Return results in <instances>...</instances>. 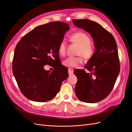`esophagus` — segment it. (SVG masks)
<instances>
[{
  "label": "esophagus",
  "instance_id": "esophagus-1",
  "mask_svg": "<svg viewBox=\"0 0 132 132\" xmlns=\"http://www.w3.org/2000/svg\"><path fill=\"white\" fill-rule=\"evenodd\" d=\"M73 69H71V68H69L68 69V73H69V74L71 75V74L73 73Z\"/></svg>",
  "mask_w": 132,
  "mask_h": 132
}]
</instances>
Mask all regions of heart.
Masks as SVG:
<instances>
[{
	"label": "heart",
	"instance_id": "b5f03b06",
	"mask_svg": "<svg viewBox=\"0 0 132 132\" xmlns=\"http://www.w3.org/2000/svg\"><path fill=\"white\" fill-rule=\"evenodd\" d=\"M70 41L78 46L76 52V57H68L63 62L65 67L75 68L83 62V58L86 61L91 60L95 53V48L91 43L90 37L86 33L78 32L71 34L69 37ZM67 43L62 40L58 47V53L61 56H64L66 54Z\"/></svg>",
	"mask_w": 132,
	"mask_h": 132
}]
</instances>
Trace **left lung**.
<instances>
[{"label":"left lung","instance_id":"left-lung-1","mask_svg":"<svg viewBox=\"0 0 132 132\" xmlns=\"http://www.w3.org/2000/svg\"><path fill=\"white\" fill-rule=\"evenodd\" d=\"M72 22L91 34L96 49L84 67L90 73L85 69L74 71L77 77L75 93L81 102L97 103L110 95L120 72L117 43L112 34L95 21L85 19H73Z\"/></svg>","mask_w":132,"mask_h":132}]
</instances>
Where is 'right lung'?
Returning <instances> with one entry per match:
<instances>
[{"label":"right lung","instance_id":"add662e5","mask_svg":"<svg viewBox=\"0 0 132 132\" xmlns=\"http://www.w3.org/2000/svg\"><path fill=\"white\" fill-rule=\"evenodd\" d=\"M69 29L63 22H50L30 31L17 43L12 71L20 90L29 100L46 102L53 99L68 77L58 47ZM46 65L54 67L53 70L45 71Z\"/></svg>","mask_w":132,"mask_h":132}]
</instances>
